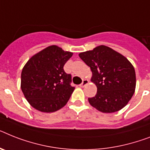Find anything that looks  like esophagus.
I'll use <instances>...</instances> for the list:
<instances>
[{
    "label": "esophagus",
    "instance_id": "obj_1",
    "mask_svg": "<svg viewBox=\"0 0 150 150\" xmlns=\"http://www.w3.org/2000/svg\"><path fill=\"white\" fill-rule=\"evenodd\" d=\"M88 83H89V80H83L82 83L80 85V86H81V87H83V86H85L86 84H88Z\"/></svg>",
    "mask_w": 150,
    "mask_h": 150
}]
</instances>
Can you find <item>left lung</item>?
<instances>
[{"label": "left lung", "instance_id": "1", "mask_svg": "<svg viewBox=\"0 0 150 150\" xmlns=\"http://www.w3.org/2000/svg\"><path fill=\"white\" fill-rule=\"evenodd\" d=\"M92 71L91 81L97 87L96 96L88 98L97 110L110 113L129 103L136 89V72L123 55L104 45L79 54Z\"/></svg>", "mask_w": 150, "mask_h": 150}]
</instances>
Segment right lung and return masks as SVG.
I'll use <instances>...</instances> for the list:
<instances>
[{"instance_id": "obj_1", "label": "right lung", "mask_w": 150, "mask_h": 150, "mask_svg": "<svg viewBox=\"0 0 150 150\" xmlns=\"http://www.w3.org/2000/svg\"><path fill=\"white\" fill-rule=\"evenodd\" d=\"M73 56L58 46L51 45L37 53L23 67L21 88L30 105L44 112L64 107L74 90L71 75L65 73L64 64Z\"/></svg>"}]
</instances>
